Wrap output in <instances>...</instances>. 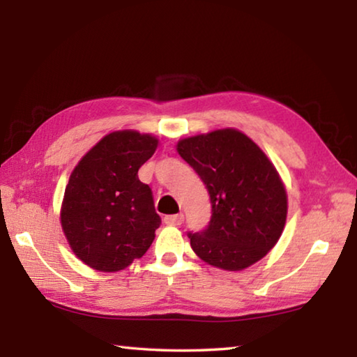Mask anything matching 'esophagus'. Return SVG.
<instances>
[{"label": "esophagus", "instance_id": "34e87169", "mask_svg": "<svg viewBox=\"0 0 357 357\" xmlns=\"http://www.w3.org/2000/svg\"><path fill=\"white\" fill-rule=\"evenodd\" d=\"M164 222L167 225H181L184 222V215L183 214H172V215H165Z\"/></svg>", "mask_w": 357, "mask_h": 357}]
</instances>
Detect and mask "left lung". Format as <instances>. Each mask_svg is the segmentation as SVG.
<instances>
[{
    "mask_svg": "<svg viewBox=\"0 0 357 357\" xmlns=\"http://www.w3.org/2000/svg\"><path fill=\"white\" fill-rule=\"evenodd\" d=\"M176 149L206 185L213 206L208 227L189 233L193 252L225 271L261 259L287 220V192L275 167L236 129L184 138Z\"/></svg>",
    "mask_w": 357,
    "mask_h": 357,
    "instance_id": "left-lung-1",
    "label": "left lung"
}]
</instances>
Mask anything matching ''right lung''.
Returning a JSON list of instances; mask_svg holds the SVG:
<instances>
[{"label": "right lung", "mask_w": 357, "mask_h": 357, "mask_svg": "<svg viewBox=\"0 0 357 357\" xmlns=\"http://www.w3.org/2000/svg\"><path fill=\"white\" fill-rule=\"evenodd\" d=\"M157 138L137 130L105 135L82 157L66 185L61 227L84 264L116 273L153 244L160 217L138 168L154 154Z\"/></svg>", "instance_id": "1"}]
</instances>
